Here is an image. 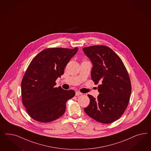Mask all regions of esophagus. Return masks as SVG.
Wrapping results in <instances>:
<instances>
[{
    "label": "esophagus",
    "instance_id": "esophagus-1",
    "mask_svg": "<svg viewBox=\"0 0 151 151\" xmlns=\"http://www.w3.org/2000/svg\"><path fill=\"white\" fill-rule=\"evenodd\" d=\"M82 94V93L80 92L76 91V92H75V95L76 96H79V95H81Z\"/></svg>",
    "mask_w": 151,
    "mask_h": 151
}]
</instances>
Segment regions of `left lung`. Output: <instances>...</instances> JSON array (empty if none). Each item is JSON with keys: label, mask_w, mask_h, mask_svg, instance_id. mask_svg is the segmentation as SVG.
<instances>
[{"label": "left lung", "mask_w": 151, "mask_h": 151, "mask_svg": "<svg viewBox=\"0 0 151 151\" xmlns=\"http://www.w3.org/2000/svg\"><path fill=\"white\" fill-rule=\"evenodd\" d=\"M91 61V78L98 86L100 94L95 99L90 95L86 114L102 124H110L123 114L131 94V83L122 60L110 47L93 45L83 48Z\"/></svg>", "instance_id": "obj_1"}]
</instances>
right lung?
I'll use <instances>...</instances> for the list:
<instances>
[{
  "mask_svg": "<svg viewBox=\"0 0 151 151\" xmlns=\"http://www.w3.org/2000/svg\"><path fill=\"white\" fill-rule=\"evenodd\" d=\"M78 50V47L47 48L29 64L22 81V99L33 119L47 123L64 114L67 101L75 92L55 87V81L64 74L65 68Z\"/></svg>",
  "mask_w": 151,
  "mask_h": 151,
  "instance_id": "right-lung-1",
  "label": "right lung"
}]
</instances>
